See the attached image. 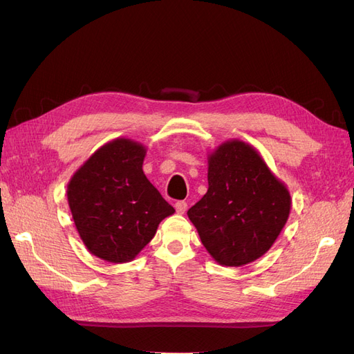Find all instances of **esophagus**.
<instances>
[{
    "mask_svg": "<svg viewBox=\"0 0 354 354\" xmlns=\"http://www.w3.org/2000/svg\"><path fill=\"white\" fill-rule=\"evenodd\" d=\"M186 209H187V202H185V201L176 202V211H177V214H185Z\"/></svg>",
    "mask_w": 354,
    "mask_h": 354,
    "instance_id": "1",
    "label": "esophagus"
}]
</instances>
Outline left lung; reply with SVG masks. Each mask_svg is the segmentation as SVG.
<instances>
[{"mask_svg": "<svg viewBox=\"0 0 354 354\" xmlns=\"http://www.w3.org/2000/svg\"><path fill=\"white\" fill-rule=\"evenodd\" d=\"M289 211L285 183L255 147L233 138L208 155V190L187 216L214 260L239 267L272 248Z\"/></svg>", "mask_w": 354, "mask_h": 354, "instance_id": "8db88e82", "label": "left lung"}]
</instances>
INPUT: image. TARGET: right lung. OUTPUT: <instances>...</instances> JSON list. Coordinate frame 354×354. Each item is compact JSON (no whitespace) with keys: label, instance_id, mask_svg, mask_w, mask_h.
I'll use <instances>...</instances> for the list:
<instances>
[{"label":"right lung","instance_id":"obj_1","mask_svg":"<svg viewBox=\"0 0 354 354\" xmlns=\"http://www.w3.org/2000/svg\"><path fill=\"white\" fill-rule=\"evenodd\" d=\"M146 147L120 137L99 147L68 183V203L80 238L99 259L134 260L159 223L176 209L143 173Z\"/></svg>","mask_w":354,"mask_h":354}]
</instances>
